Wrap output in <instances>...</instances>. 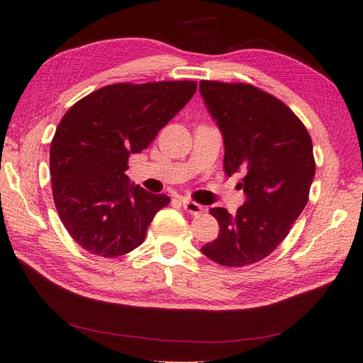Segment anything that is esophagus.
Listing matches in <instances>:
<instances>
[{
  "mask_svg": "<svg viewBox=\"0 0 363 363\" xmlns=\"http://www.w3.org/2000/svg\"><path fill=\"white\" fill-rule=\"evenodd\" d=\"M182 204L184 211L191 215H199L203 211V207L199 203L191 201V200H182Z\"/></svg>",
  "mask_w": 363,
  "mask_h": 363,
  "instance_id": "obj_1",
  "label": "esophagus"
}]
</instances>
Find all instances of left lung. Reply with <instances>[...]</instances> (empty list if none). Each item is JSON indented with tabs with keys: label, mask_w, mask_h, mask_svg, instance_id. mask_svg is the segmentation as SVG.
<instances>
[{
	"label": "left lung",
	"mask_w": 363,
	"mask_h": 363,
	"mask_svg": "<svg viewBox=\"0 0 363 363\" xmlns=\"http://www.w3.org/2000/svg\"><path fill=\"white\" fill-rule=\"evenodd\" d=\"M208 113L224 139V171L244 172L247 200L232 215L211 213L219 235L201 251L223 267H247L269 256L309 200L315 177L312 139L291 108L245 83L200 82Z\"/></svg>",
	"instance_id": "obj_1"
}]
</instances>
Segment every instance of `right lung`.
<instances>
[{
	"label": "right lung",
	"instance_id": "right-lung-1",
	"mask_svg": "<svg viewBox=\"0 0 363 363\" xmlns=\"http://www.w3.org/2000/svg\"><path fill=\"white\" fill-rule=\"evenodd\" d=\"M196 82L118 83L77 101L50 148L52 199L71 238L86 251L118 257L138 248L171 199L130 183V155L145 150L188 104Z\"/></svg>",
	"mask_w": 363,
	"mask_h": 363
}]
</instances>
